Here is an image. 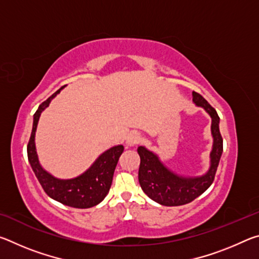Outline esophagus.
Here are the masks:
<instances>
[{
  "instance_id": "1",
  "label": "esophagus",
  "mask_w": 259,
  "mask_h": 259,
  "mask_svg": "<svg viewBox=\"0 0 259 259\" xmlns=\"http://www.w3.org/2000/svg\"><path fill=\"white\" fill-rule=\"evenodd\" d=\"M140 140H142L140 135L137 133H133L128 136V138H126V144H128L129 146H135L140 143Z\"/></svg>"
}]
</instances>
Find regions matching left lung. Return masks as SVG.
<instances>
[{"instance_id":"8db88e82","label":"left lung","mask_w":259,"mask_h":259,"mask_svg":"<svg viewBox=\"0 0 259 259\" xmlns=\"http://www.w3.org/2000/svg\"><path fill=\"white\" fill-rule=\"evenodd\" d=\"M193 100L198 106L203 107L211 116V133L213 137V147L211 151V165L209 171L199 178H184L170 171L161 163L155 154L146 150L145 147H138L140 164L138 179L142 190L147 196L155 202L176 207L192 202L202 194L213 183L214 175L223 153V137L219 131V116L211 105L198 93H193Z\"/></svg>"}]
</instances>
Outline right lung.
Returning a JSON list of instances; mask_svg holds the SVG:
<instances>
[{"instance_id":"right-lung-1","label":"right lung","mask_w":259,"mask_h":259,"mask_svg":"<svg viewBox=\"0 0 259 259\" xmlns=\"http://www.w3.org/2000/svg\"><path fill=\"white\" fill-rule=\"evenodd\" d=\"M63 88L64 87H61L46 102H43L34 114L33 129L27 144L28 161L37 181L40 182L42 188L50 198L65 205H68V207L80 209L91 208L102 202L105 196L107 195L112 185L114 170H115L117 161H119V157L123 152L124 147L119 145L109 148L108 151L103 153L96 160L89 170H87L84 174L74 179H68V181L57 179L54 176H51L50 174H48L46 170H43L40 163H38L37 154L36 151H35V130H36L41 112L48 107L50 100Z\"/></svg>"}]
</instances>
